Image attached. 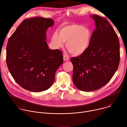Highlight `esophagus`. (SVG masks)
<instances>
[{
  "instance_id": "obj_1",
  "label": "esophagus",
  "mask_w": 127,
  "mask_h": 127,
  "mask_svg": "<svg viewBox=\"0 0 127 127\" xmlns=\"http://www.w3.org/2000/svg\"><path fill=\"white\" fill-rule=\"evenodd\" d=\"M63 60H64V61H68V60H69V57H68L67 56H66V55H64V56H63Z\"/></svg>"
}]
</instances>
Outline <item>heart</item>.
<instances>
[{"label": "heart", "mask_w": 127, "mask_h": 127, "mask_svg": "<svg viewBox=\"0 0 127 127\" xmlns=\"http://www.w3.org/2000/svg\"><path fill=\"white\" fill-rule=\"evenodd\" d=\"M92 37V32L88 28L81 25H73L65 26L55 32L52 42L56 48L63 47L66 42V48L72 54L80 55L88 49Z\"/></svg>", "instance_id": "heart-1"}]
</instances>
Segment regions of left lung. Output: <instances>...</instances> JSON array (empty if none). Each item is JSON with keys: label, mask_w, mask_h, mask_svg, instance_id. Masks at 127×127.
Segmentation results:
<instances>
[{"label": "left lung", "mask_w": 127, "mask_h": 127, "mask_svg": "<svg viewBox=\"0 0 127 127\" xmlns=\"http://www.w3.org/2000/svg\"><path fill=\"white\" fill-rule=\"evenodd\" d=\"M96 29L86 51L71 61L76 87L92 92L105 85L113 77L120 62V43L115 30L104 18L92 15Z\"/></svg>", "instance_id": "obj_1"}]
</instances>
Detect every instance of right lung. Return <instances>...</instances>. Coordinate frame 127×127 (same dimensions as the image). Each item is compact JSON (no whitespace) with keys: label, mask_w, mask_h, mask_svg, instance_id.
<instances>
[{"label":"right lung","mask_w":127,"mask_h":127,"mask_svg":"<svg viewBox=\"0 0 127 127\" xmlns=\"http://www.w3.org/2000/svg\"><path fill=\"white\" fill-rule=\"evenodd\" d=\"M52 19L35 17L24 20L10 36L6 47V63L14 80L24 89L41 92L49 89L62 64V52L49 49L46 32Z\"/></svg>","instance_id":"1"}]
</instances>
